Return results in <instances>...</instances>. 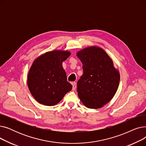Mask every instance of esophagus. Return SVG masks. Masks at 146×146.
<instances>
[{
    "mask_svg": "<svg viewBox=\"0 0 146 146\" xmlns=\"http://www.w3.org/2000/svg\"><path fill=\"white\" fill-rule=\"evenodd\" d=\"M72 86H73V90H75L76 89V87H77V85H76V82H73L72 83Z\"/></svg>",
    "mask_w": 146,
    "mask_h": 146,
    "instance_id": "34e87169",
    "label": "esophagus"
}]
</instances>
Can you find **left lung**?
Listing matches in <instances>:
<instances>
[{
    "mask_svg": "<svg viewBox=\"0 0 146 146\" xmlns=\"http://www.w3.org/2000/svg\"><path fill=\"white\" fill-rule=\"evenodd\" d=\"M76 55L82 61L83 70L77 83L78 96L87 108H100L115 94L120 79L119 72L101 48L88 47Z\"/></svg>",
    "mask_w": 146,
    "mask_h": 146,
    "instance_id": "1",
    "label": "left lung"
}]
</instances>
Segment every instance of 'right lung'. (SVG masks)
Returning <instances> with one entry per match:
<instances>
[{"label": "right lung", "mask_w": 146, "mask_h": 146, "mask_svg": "<svg viewBox=\"0 0 146 146\" xmlns=\"http://www.w3.org/2000/svg\"><path fill=\"white\" fill-rule=\"evenodd\" d=\"M70 55L68 51L56 50L45 53L34 61L27 83L36 101L47 106L55 105L72 90L62 66L63 61Z\"/></svg>", "instance_id": "obj_1"}]
</instances>
